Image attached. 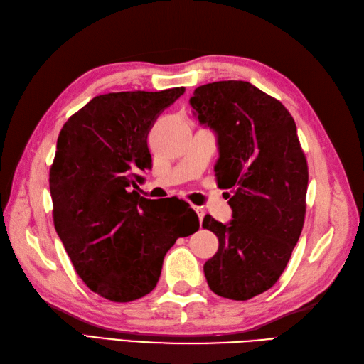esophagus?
Here are the masks:
<instances>
[{"label": "esophagus", "mask_w": 364, "mask_h": 364, "mask_svg": "<svg viewBox=\"0 0 364 364\" xmlns=\"http://www.w3.org/2000/svg\"><path fill=\"white\" fill-rule=\"evenodd\" d=\"M193 210L197 212V215H198V218H200V223H203V218H204V215H206V210H204V209L200 208V206H193Z\"/></svg>", "instance_id": "34e87169"}]
</instances>
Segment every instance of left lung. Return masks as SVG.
Wrapping results in <instances>:
<instances>
[{"instance_id": "left-lung-1", "label": "left lung", "mask_w": 364, "mask_h": 364, "mask_svg": "<svg viewBox=\"0 0 364 364\" xmlns=\"http://www.w3.org/2000/svg\"><path fill=\"white\" fill-rule=\"evenodd\" d=\"M191 106L217 134V180L234 193L228 225L210 215L203 220L220 243L204 275L212 292L245 301L278 282L300 238L307 161L289 110L247 81L200 86Z\"/></svg>"}]
</instances>
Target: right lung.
Masks as SVG:
<instances>
[{
    "mask_svg": "<svg viewBox=\"0 0 364 364\" xmlns=\"http://www.w3.org/2000/svg\"><path fill=\"white\" fill-rule=\"evenodd\" d=\"M183 93L184 87L105 93L60 132L49 173L55 230L80 278L110 301L151 292L167 250L200 228L188 203L154 206L155 200L135 191L152 166L149 130Z\"/></svg>",
    "mask_w": 364,
    "mask_h": 364,
    "instance_id": "1",
    "label": "right lung"
}]
</instances>
